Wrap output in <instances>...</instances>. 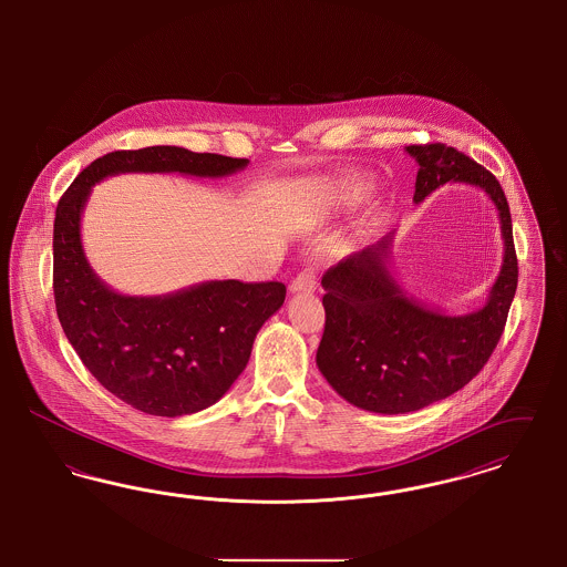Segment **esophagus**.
Segmentation results:
<instances>
[{"mask_svg": "<svg viewBox=\"0 0 567 567\" xmlns=\"http://www.w3.org/2000/svg\"><path fill=\"white\" fill-rule=\"evenodd\" d=\"M291 293H299V291H315L317 289V274L312 268L299 271L296 278L291 280Z\"/></svg>", "mask_w": 567, "mask_h": 567, "instance_id": "34e87169", "label": "esophagus"}]
</instances>
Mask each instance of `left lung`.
<instances>
[{"label": "left lung", "mask_w": 567, "mask_h": 567, "mask_svg": "<svg viewBox=\"0 0 567 567\" xmlns=\"http://www.w3.org/2000/svg\"><path fill=\"white\" fill-rule=\"evenodd\" d=\"M414 204L446 183L485 190L497 208L504 264L485 306L451 317L408 296L389 268L393 234L324 271V331L317 365L349 404L405 414L463 389L485 368L513 303L518 264L504 189L483 165L446 144H412Z\"/></svg>", "instance_id": "obj_1"}]
</instances>
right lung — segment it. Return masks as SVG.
Wrapping results in <instances>:
<instances>
[{
  "label": "right lung",
  "mask_w": 567,
  "mask_h": 567,
  "mask_svg": "<svg viewBox=\"0 0 567 567\" xmlns=\"http://www.w3.org/2000/svg\"><path fill=\"white\" fill-rule=\"evenodd\" d=\"M246 165L248 159L181 146L114 151L84 167L56 204L53 291L59 323L86 370L135 410L174 419L216 404L243 374L259 329L285 303L287 287L208 280L167 296H121L84 257V204L93 185L116 174L223 178Z\"/></svg>",
  "instance_id": "1"
}]
</instances>
